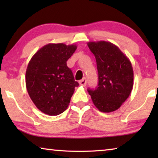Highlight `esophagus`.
Here are the masks:
<instances>
[{"mask_svg":"<svg viewBox=\"0 0 158 158\" xmlns=\"http://www.w3.org/2000/svg\"><path fill=\"white\" fill-rule=\"evenodd\" d=\"M79 84L80 85H82V86H85V85H86V79L84 78L83 79L80 80L79 81Z\"/></svg>","mask_w":158,"mask_h":158,"instance_id":"1","label":"esophagus"}]
</instances>
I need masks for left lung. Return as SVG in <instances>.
Here are the masks:
<instances>
[{
  "label": "left lung",
  "instance_id": "8db88e82",
  "mask_svg": "<svg viewBox=\"0 0 158 158\" xmlns=\"http://www.w3.org/2000/svg\"><path fill=\"white\" fill-rule=\"evenodd\" d=\"M98 72V85L88 89L96 108L109 113L117 110L132 92L134 73L132 64L116 45L106 41L89 42Z\"/></svg>",
  "mask_w": 158,
  "mask_h": 158
}]
</instances>
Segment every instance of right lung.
I'll return each mask as SVG.
<instances>
[{
    "label": "right lung",
    "instance_id": "obj_1",
    "mask_svg": "<svg viewBox=\"0 0 158 158\" xmlns=\"http://www.w3.org/2000/svg\"><path fill=\"white\" fill-rule=\"evenodd\" d=\"M76 44L49 43L40 48L29 61L26 72V89L40 111L57 116L66 110L78 82L67 61Z\"/></svg>",
    "mask_w": 158,
    "mask_h": 158
}]
</instances>
